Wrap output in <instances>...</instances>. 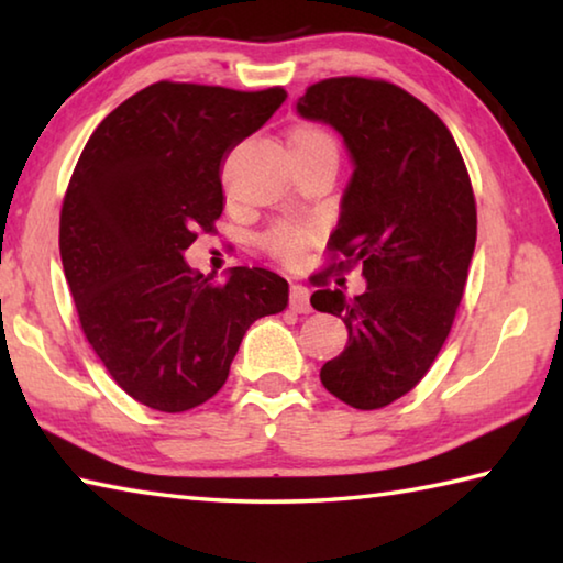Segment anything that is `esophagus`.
Returning a JSON list of instances; mask_svg holds the SVG:
<instances>
[{
	"label": "esophagus",
	"instance_id": "esophagus-1",
	"mask_svg": "<svg viewBox=\"0 0 563 563\" xmlns=\"http://www.w3.org/2000/svg\"><path fill=\"white\" fill-rule=\"evenodd\" d=\"M290 308L295 312H302V316H308V312L312 310L308 288H302V285H292V288H290Z\"/></svg>",
	"mask_w": 563,
	"mask_h": 563
}]
</instances>
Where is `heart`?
I'll return each mask as SVG.
<instances>
[{
    "label": "heart",
    "instance_id": "b5f03b06",
    "mask_svg": "<svg viewBox=\"0 0 563 563\" xmlns=\"http://www.w3.org/2000/svg\"><path fill=\"white\" fill-rule=\"evenodd\" d=\"M290 146V156H300V154H332L338 156V144L335 139L330 136L328 131H322L318 126H298L288 139ZM316 238V231L310 225H275L268 233L263 235V247L271 255L280 261H295L298 255L312 243Z\"/></svg>",
    "mask_w": 563,
    "mask_h": 563
}]
</instances>
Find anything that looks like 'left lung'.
<instances>
[{"label":"left lung","instance_id":"left-lung-1","mask_svg":"<svg viewBox=\"0 0 563 563\" xmlns=\"http://www.w3.org/2000/svg\"><path fill=\"white\" fill-rule=\"evenodd\" d=\"M295 109L345 141L352 176L328 245L367 283L355 298L312 292V308L347 328L320 379L345 405L379 409L427 375L452 330L476 243L470 174L442 119L395 84L338 76Z\"/></svg>","mask_w":563,"mask_h":563}]
</instances>
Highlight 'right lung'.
I'll return each mask as SVG.
<instances>
[{
  "label": "right lung",
  "instance_id": "right-lung-1",
  "mask_svg": "<svg viewBox=\"0 0 563 563\" xmlns=\"http://www.w3.org/2000/svg\"><path fill=\"white\" fill-rule=\"evenodd\" d=\"M285 97L151 84L99 123L74 168L59 251L81 330L123 393L158 412L211 399L245 330L288 305L278 273L231 268L216 280L184 258L223 213L225 156Z\"/></svg>",
  "mask_w": 563,
  "mask_h": 563
}]
</instances>
